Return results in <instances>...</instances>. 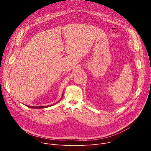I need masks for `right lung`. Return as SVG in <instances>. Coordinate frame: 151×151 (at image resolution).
I'll use <instances>...</instances> for the list:
<instances>
[{"instance_id":"add662e5","label":"right lung","mask_w":151,"mask_h":151,"mask_svg":"<svg viewBox=\"0 0 151 151\" xmlns=\"http://www.w3.org/2000/svg\"><path fill=\"white\" fill-rule=\"evenodd\" d=\"M27 106L29 107H30V108H35V109H42V108H45V107H48L51 106Z\"/></svg>"}]
</instances>
